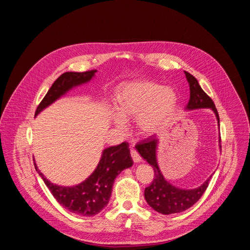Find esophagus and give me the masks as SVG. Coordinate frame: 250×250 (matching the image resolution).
<instances>
[{
	"mask_svg": "<svg viewBox=\"0 0 250 250\" xmlns=\"http://www.w3.org/2000/svg\"><path fill=\"white\" fill-rule=\"evenodd\" d=\"M130 154H131V157H132V160H133L134 163H140L141 162L142 157H141V155L139 154V152H138L137 150L131 149L130 150Z\"/></svg>",
	"mask_w": 250,
	"mask_h": 250,
	"instance_id": "34e87169",
	"label": "esophagus"
}]
</instances>
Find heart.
<instances>
[{"label":"heart","mask_w":250,"mask_h":250,"mask_svg":"<svg viewBox=\"0 0 250 250\" xmlns=\"http://www.w3.org/2000/svg\"><path fill=\"white\" fill-rule=\"evenodd\" d=\"M176 105L177 95L171 87L151 81L127 83L119 93L113 123L119 130L126 131L127 121L137 119L140 132L151 137L170 122Z\"/></svg>","instance_id":"1"}]
</instances>
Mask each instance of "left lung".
<instances>
[{
    "label": "left lung",
    "mask_w": 250,
    "mask_h": 250,
    "mask_svg": "<svg viewBox=\"0 0 250 250\" xmlns=\"http://www.w3.org/2000/svg\"><path fill=\"white\" fill-rule=\"evenodd\" d=\"M185 74L188 85H190V100H188L186 109L194 110L200 108H210L215 113L218 121V126H220L219 115L213 100L204 93L197 79L193 75L186 71ZM219 141H220V139H219ZM157 145L158 140L150 137L135 146L141 156L147 161L150 166H152L154 170V179L152 184L145 188V199L151 208L161 214L170 215L180 213V211L190 208L200 199L208 187L211 175L200 187L195 188H183L171 185L168 180H166L160 167H158L156 158Z\"/></svg>",
    "instance_id": "1"
}]
</instances>
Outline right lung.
Masks as SVG:
<instances>
[{"label": "right lung", "mask_w": 250, "mask_h": 250, "mask_svg": "<svg viewBox=\"0 0 250 250\" xmlns=\"http://www.w3.org/2000/svg\"><path fill=\"white\" fill-rule=\"evenodd\" d=\"M97 70L83 73L65 72L55 80L35 111V116L65 95L73 87L84 84L93 79ZM35 161V160H33ZM133 162L128 143L111 146L103 150L95 171L81 184L62 187L52 184L44 177L34 162L35 170L44 181L57 202L72 213L90 217L99 214L107 206L116 177L123 170L130 168Z\"/></svg>", "instance_id": "right-lung-1"}]
</instances>
